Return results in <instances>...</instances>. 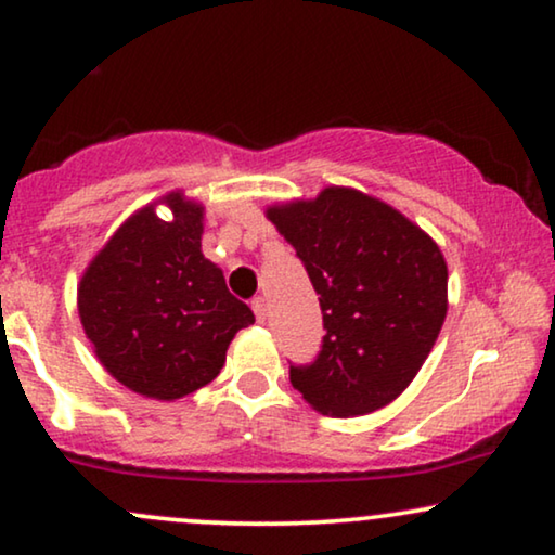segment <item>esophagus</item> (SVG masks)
I'll list each match as a JSON object with an SVG mask.
<instances>
[{"instance_id":"esophagus-1","label":"esophagus","mask_w":555,"mask_h":555,"mask_svg":"<svg viewBox=\"0 0 555 555\" xmlns=\"http://www.w3.org/2000/svg\"><path fill=\"white\" fill-rule=\"evenodd\" d=\"M253 310H255L257 321H260V323L268 321V300H264V298H255V300H253Z\"/></svg>"}]
</instances>
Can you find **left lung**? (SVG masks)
Segmentation results:
<instances>
[{"label":"left lung","mask_w":555,"mask_h":555,"mask_svg":"<svg viewBox=\"0 0 555 555\" xmlns=\"http://www.w3.org/2000/svg\"><path fill=\"white\" fill-rule=\"evenodd\" d=\"M268 219L306 264L323 310L315 361L291 384L318 412L359 416L391 404L427 361L447 315V262L427 232L348 186L278 204Z\"/></svg>","instance_id":"obj_1"}]
</instances>
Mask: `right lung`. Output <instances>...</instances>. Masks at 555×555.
Returning <instances> with one entry per match:
<instances>
[{
	"label": "right lung",
	"instance_id": "1",
	"mask_svg": "<svg viewBox=\"0 0 555 555\" xmlns=\"http://www.w3.org/2000/svg\"><path fill=\"white\" fill-rule=\"evenodd\" d=\"M128 217L88 264L78 287L86 336L105 371L141 397H186L224 366L227 346L255 323L202 255L204 207L181 192Z\"/></svg>",
	"mask_w": 555,
	"mask_h": 555
}]
</instances>
